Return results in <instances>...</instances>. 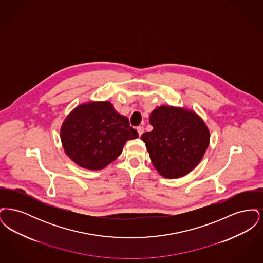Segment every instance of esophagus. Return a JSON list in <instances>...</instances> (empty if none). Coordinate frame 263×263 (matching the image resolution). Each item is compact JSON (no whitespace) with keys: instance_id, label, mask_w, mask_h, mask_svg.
Returning a JSON list of instances; mask_svg holds the SVG:
<instances>
[{"instance_id":"34e87169","label":"esophagus","mask_w":263,"mask_h":263,"mask_svg":"<svg viewBox=\"0 0 263 263\" xmlns=\"http://www.w3.org/2000/svg\"><path fill=\"white\" fill-rule=\"evenodd\" d=\"M137 131L139 136H141L144 133V127L143 126H139V127H137Z\"/></svg>"}]
</instances>
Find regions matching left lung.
<instances>
[{"label":"left lung","mask_w":263,"mask_h":263,"mask_svg":"<svg viewBox=\"0 0 263 263\" xmlns=\"http://www.w3.org/2000/svg\"><path fill=\"white\" fill-rule=\"evenodd\" d=\"M149 121L153 130L141 139L157 172L175 179L193 171L210 143V131L200 116L186 107L161 105L151 112Z\"/></svg>","instance_id":"left-lung-1"}]
</instances>
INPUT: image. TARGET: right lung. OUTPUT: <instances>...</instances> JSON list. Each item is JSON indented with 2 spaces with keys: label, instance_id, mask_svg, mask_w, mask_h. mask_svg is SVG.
<instances>
[{
  "label": "right lung",
  "instance_id": "1",
  "mask_svg": "<svg viewBox=\"0 0 263 263\" xmlns=\"http://www.w3.org/2000/svg\"><path fill=\"white\" fill-rule=\"evenodd\" d=\"M139 137L108 100L87 101L67 115L60 129L66 155L79 166L100 171L114 162L127 141Z\"/></svg>",
  "mask_w": 263,
  "mask_h": 263
}]
</instances>
